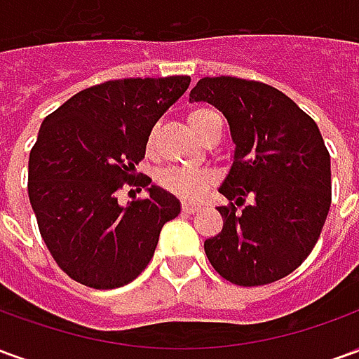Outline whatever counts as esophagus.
I'll return each mask as SVG.
<instances>
[{
	"label": "esophagus",
	"instance_id": "34e87169",
	"mask_svg": "<svg viewBox=\"0 0 359 359\" xmlns=\"http://www.w3.org/2000/svg\"><path fill=\"white\" fill-rule=\"evenodd\" d=\"M198 210H200V205H198V203H190V202L182 203V211L188 213V215H190V213H196Z\"/></svg>",
	"mask_w": 359,
	"mask_h": 359
}]
</instances>
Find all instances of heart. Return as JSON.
Wrapping results in <instances>:
<instances>
[{
  "instance_id": "obj_1",
  "label": "heart",
  "mask_w": 359,
  "mask_h": 359,
  "mask_svg": "<svg viewBox=\"0 0 359 359\" xmlns=\"http://www.w3.org/2000/svg\"><path fill=\"white\" fill-rule=\"evenodd\" d=\"M213 117H219L213 109L198 107V109H192L188 113V123L192 126V130L200 136ZM154 136H156L154 133L148 136V149L154 146ZM211 180H213V175L210 171L194 169V167H169V169H163L157 177L159 187L167 190L169 194L182 198V200L202 198L203 192L211 184Z\"/></svg>"
}]
</instances>
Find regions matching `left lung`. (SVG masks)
Instances as JSON below:
<instances>
[{
  "mask_svg": "<svg viewBox=\"0 0 359 359\" xmlns=\"http://www.w3.org/2000/svg\"><path fill=\"white\" fill-rule=\"evenodd\" d=\"M190 102L215 105L236 146L219 188L231 200L217 208L223 229L203 242L210 264L238 286L290 275L311 254L331 208V156L316 121L280 90L236 76L200 79ZM233 201L245 205L241 214Z\"/></svg>",
  "mask_w": 359,
  "mask_h": 359,
  "instance_id": "8db88e82",
  "label": "left lung"
}]
</instances>
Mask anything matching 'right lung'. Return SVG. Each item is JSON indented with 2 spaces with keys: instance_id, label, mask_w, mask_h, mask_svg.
Listing matches in <instances>:
<instances>
[{
  "instance_id": "1",
  "label": "right lung",
  "mask_w": 359,
  "mask_h": 359,
  "mask_svg": "<svg viewBox=\"0 0 359 359\" xmlns=\"http://www.w3.org/2000/svg\"><path fill=\"white\" fill-rule=\"evenodd\" d=\"M190 76L123 79L74 94L43 118L28 159V198L55 264L90 288L128 285L154 257L159 233L180 213L163 188L118 206L136 180L151 128L184 94Z\"/></svg>"
}]
</instances>
